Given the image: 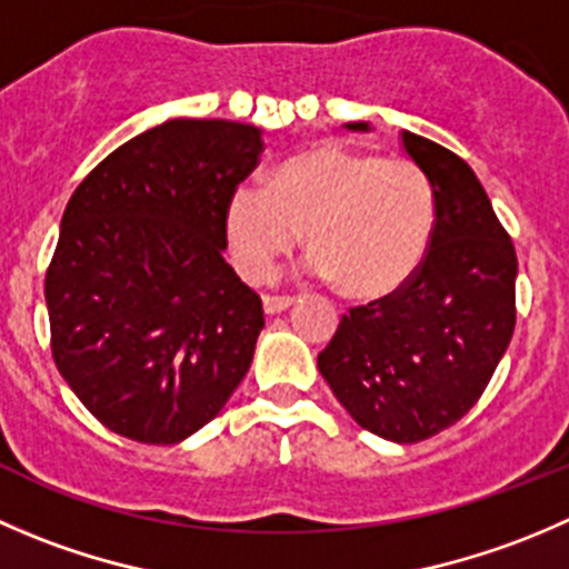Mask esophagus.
I'll list each match as a JSON object with an SVG mask.
<instances>
[{
	"mask_svg": "<svg viewBox=\"0 0 569 569\" xmlns=\"http://www.w3.org/2000/svg\"><path fill=\"white\" fill-rule=\"evenodd\" d=\"M291 297H278V295H267L263 297V311L269 313V317H272V313H280V311H286V308L291 306Z\"/></svg>",
	"mask_w": 569,
	"mask_h": 569,
	"instance_id": "34e87169",
	"label": "esophagus"
}]
</instances>
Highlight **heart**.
I'll list each match as a JSON object with an SVG mask.
<instances>
[{
	"instance_id": "heart-1",
	"label": "heart",
	"mask_w": 569,
	"mask_h": 569,
	"mask_svg": "<svg viewBox=\"0 0 569 569\" xmlns=\"http://www.w3.org/2000/svg\"><path fill=\"white\" fill-rule=\"evenodd\" d=\"M308 230L319 278L356 300L395 295L422 267L437 230V191L417 163L322 144L280 163L272 183L228 202V239L241 272L267 278Z\"/></svg>"
}]
</instances>
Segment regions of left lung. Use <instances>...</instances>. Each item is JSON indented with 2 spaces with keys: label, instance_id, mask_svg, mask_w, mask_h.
I'll return each instance as SVG.
<instances>
[{
  "label": "left lung",
  "instance_id": "8db88e82",
  "mask_svg": "<svg viewBox=\"0 0 569 569\" xmlns=\"http://www.w3.org/2000/svg\"><path fill=\"white\" fill-rule=\"evenodd\" d=\"M402 147L437 191L431 250L402 289L341 317L317 367L363 431L411 445L459 422L492 380L515 333L517 252L456 152L408 130Z\"/></svg>",
  "mask_w": 569,
  "mask_h": 569
}]
</instances>
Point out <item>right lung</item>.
Here are the masks:
<instances>
[{
    "label": "right lung",
    "instance_id": "obj_1",
    "mask_svg": "<svg viewBox=\"0 0 569 569\" xmlns=\"http://www.w3.org/2000/svg\"><path fill=\"white\" fill-rule=\"evenodd\" d=\"M261 152L252 124L169 119L71 194L43 283L52 358L119 437L183 442L244 380L263 308L222 252L228 202Z\"/></svg>",
    "mask_w": 569,
    "mask_h": 569
}]
</instances>
